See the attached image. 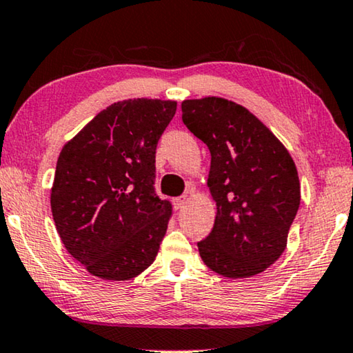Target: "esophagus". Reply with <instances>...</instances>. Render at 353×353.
I'll use <instances>...</instances> for the list:
<instances>
[{
  "instance_id": "obj_1",
  "label": "esophagus",
  "mask_w": 353,
  "mask_h": 353,
  "mask_svg": "<svg viewBox=\"0 0 353 353\" xmlns=\"http://www.w3.org/2000/svg\"><path fill=\"white\" fill-rule=\"evenodd\" d=\"M185 203H187V194H183V196H179V198L172 199V204H174V209H182L183 206H185Z\"/></svg>"
}]
</instances>
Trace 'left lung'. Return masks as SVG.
<instances>
[{
  "instance_id": "left-lung-1",
  "label": "left lung",
  "mask_w": 353,
  "mask_h": 353,
  "mask_svg": "<svg viewBox=\"0 0 353 353\" xmlns=\"http://www.w3.org/2000/svg\"><path fill=\"white\" fill-rule=\"evenodd\" d=\"M182 120L210 152L208 187L217 215L198 243L204 265L230 279L263 272L285 250L299 208L290 154L254 114L228 99H187Z\"/></svg>"
}]
</instances>
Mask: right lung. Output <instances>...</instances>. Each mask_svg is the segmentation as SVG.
Here are the masks:
<instances>
[{"instance_id": "obj_1", "label": "right lung", "mask_w": 353, "mask_h": 353, "mask_svg": "<svg viewBox=\"0 0 353 353\" xmlns=\"http://www.w3.org/2000/svg\"><path fill=\"white\" fill-rule=\"evenodd\" d=\"M176 101L125 99L65 144L50 193L66 250L90 274L126 281L159 254L172 206L155 193V152Z\"/></svg>"}]
</instances>
